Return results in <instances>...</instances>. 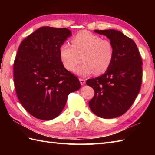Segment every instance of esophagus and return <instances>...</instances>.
Returning <instances> with one entry per match:
<instances>
[{"label":"esophagus","instance_id":"1","mask_svg":"<svg viewBox=\"0 0 155 155\" xmlns=\"http://www.w3.org/2000/svg\"><path fill=\"white\" fill-rule=\"evenodd\" d=\"M79 81H80V83H81V85H84L85 84V83H86V81H85V80L84 79H82V78H80Z\"/></svg>","mask_w":155,"mask_h":155}]
</instances>
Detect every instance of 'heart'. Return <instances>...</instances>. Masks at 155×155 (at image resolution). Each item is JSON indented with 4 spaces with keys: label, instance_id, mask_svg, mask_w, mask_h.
I'll use <instances>...</instances> for the list:
<instances>
[{
    "label": "heart",
    "instance_id": "b5f03b06",
    "mask_svg": "<svg viewBox=\"0 0 155 155\" xmlns=\"http://www.w3.org/2000/svg\"><path fill=\"white\" fill-rule=\"evenodd\" d=\"M72 46L62 44L59 48V56L63 67L72 71L81 61L74 72L81 76L92 73L101 75L110 68L114 58V47L108 39L87 31H82L71 40Z\"/></svg>",
    "mask_w": 155,
    "mask_h": 155
}]
</instances>
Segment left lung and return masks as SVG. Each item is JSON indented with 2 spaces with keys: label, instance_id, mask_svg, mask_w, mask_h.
<instances>
[{
  "label": "left lung",
  "instance_id": "left-lung-1",
  "mask_svg": "<svg viewBox=\"0 0 155 155\" xmlns=\"http://www.w3.org/2000/svg\"><path fill=\"white\" fill-rule=\"evenodd\" d=\"M94 32L110 39L114 47V58L104 74L87 81V84L94 91L88 105L98 117L116 118L129 109L139 93L142 59L135 42L123 32L113 29Z\"/></svg>",
  "mask_w": 155,
  "mask_h": 155
}]
</instances>
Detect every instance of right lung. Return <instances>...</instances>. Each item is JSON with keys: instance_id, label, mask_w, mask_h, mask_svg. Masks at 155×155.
<instances>
[{"instance_id": "right-lung-1", "label": "right lung", "mask_w": 155, "mask_h": 155, "mask_svg": "<svg viewBox=\"0 0 155 155\" xmlns=\"http://www.w3.org/2000/svg\"><path fill=\"white\" fill-rule=\"evenodd\" d=\"M71 35L68 28L42 27L19 46L13 67L16 93L25 110L38 119L58 117L68 95L81 88L59 56L61 45Z\"/></svg>"}]
</instances>
